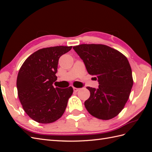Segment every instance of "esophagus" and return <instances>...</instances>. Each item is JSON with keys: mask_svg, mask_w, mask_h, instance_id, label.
Here are the masks:
<instances>
[{"mask_svg": "<svg viewBox=\"0 0 152 152\" xmlns=\"http://www.w3.org/2000/svg\"><path fill=\"white\" fill-rule=\"evenodd\" d=\"M73 91H74V92H77L79 90V88H77V87H73Z\"/></svg>", "mask_w": 152, "mask_h": 152, "instance_id": "esophagus-1", "label": "esophagus"}]
</instances>
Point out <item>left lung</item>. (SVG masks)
Instances as JSON below:
<instances>
[{"label":"left lung","mask_w":152,"mask_h":152,"mask_svg":"<svg viewBox=\"0 0 152 152\" xmlns=\"http://www.w3.org/2000/svg\"><path fill=\"white\" fill-rule=\"evenodd\" d=\"M73 49L83 60L89 74L99 82L98 89L87 87L90 97L84 102L96 118L109 120L120 113L129 97L133 85L127 58L118 50L103 44H80Z\"/></svg>","instance_id":"8db88e82"}]
</instances>
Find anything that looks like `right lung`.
I'll return each instance as SVG.
<instances>
[{
	"label": "right lung",
	"mask_w": 152,
	"mask_h": 152,
	"mask_svg": "<svg viewBox=\"0 0 152 152\" xmlns=\"http://www.w3.org/2000/svg\"><path fill=\"white\" fill-rule=\"evenodd\" d=\"M72 46H54L37 50L27 58L18 72V95L26 113L34 121L49 124L60 118L73 90L54 87L59 58Z\"/></svg>",
	"instance_id": "obj_1"
}]
</instances>
